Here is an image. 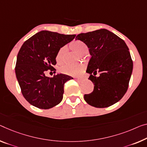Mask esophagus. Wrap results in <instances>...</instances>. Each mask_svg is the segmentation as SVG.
Masks as SVG:
<instances>
[{
  "mask_svg": "<svg viewBox=\"0 0 147 147\" xmlns=\"http://www.w3.org/2000/svg\"><path fill=\"white\" fill-rule=\"evenodd\" d=\"M76 80L79 83H81V82H83V81H85V79L84 78H76Z\"/></svg>",
  "mask_w": 147,
  "mask_h": 147,
  "instance_id": "esophagus-1",
  "label": "esophagus"
}]
</instances>
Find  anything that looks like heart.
I'll return each mask as SVG.
<instances>
[{
  "instance_id": "1",
  "label": "heart",
  "mask_w": 147,
  "mask_h": 147,
  "mask_svg": "<svg viewBox=\"0 0 147 147\" xmlns=\"http://www.w3.org/2000/svg\"><path fill=\"white\" fill-rule=\"evenodd\" d=\"M70 46L74 51H76L78 55L81 56L86 55L88 50H89L87 45L84 42L81 41L80 40H74L71 43ZM65 51H66V48L65 47H62L56 53V60L58 63L63 62ZM83 71H84V66L82 64H66L62 66L60 68V71L61 73L71 76H80L83 74Z\"/></svg>"
}]
</instances>
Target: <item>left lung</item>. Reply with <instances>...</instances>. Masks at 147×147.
Instances as JSON below:
<instances>
[{"instance_id": "left-lung-1", "label": "left lung", "mask_w": 147, "mask_h": 147, "mask_svg": "<svg viewBox=\"0 0 147 147\" xmlns=\"http://www.w3.org/2000/svg\"><path fill=\"white\" fill-rule=\"evenodd\" d=\"M76 39L87 45L91 56L86 72L94 86L91 93L85 94V100L96 108L108 107L118 102L127 91L133 71L127 45L106 29L80 33ZM97 71L99 77L94 76Z\"/></svg>"}]
</instances>
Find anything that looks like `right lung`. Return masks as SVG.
I'll list each match as a JSON object with an SVG mask.
<instances>
[{"label": "right lung", "mask_w": 147, "mask_h": 147, "mask_svg": "<svg viewBox=\"0 0 147 147\" xmlns=\"http://www.w3.org/2000/svg\"><path fill=\"white\" fill-rule=\"evenodd\" d=\"M75 37L41 31L22 45L17 56L15 72L22 93L31 105L49 109L62 101L65 83L73 78L62 74L49 78L45 73L49 69L56 71L53 66L56 64V53Z\"/></svg>", "instance_id": "1"}]
</instances>
